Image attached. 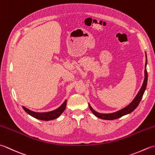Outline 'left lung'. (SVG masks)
I'll return each instance as SVG.
<instances>
[{
    "instance_id": "obj_1",
    "label": "left lung",
    "mask_w": 155,
    "mask_h": 155,
    "mask_svg": "<svg viewBox=\"0 0 155 155\" xmlns=\"http://www.w3.org/2000/svg\"><path fill=\"white\" fill-rule=\"evenodd\" d=\"M145 55H146V63H145V69H144V81L142 87H141L140 89L139 90V93H137L136 95V97H134V99L131 103L127 105L126 107H124L123 108H122L121 110H119L118 111L114 112V113H98V112L95 111L93 108L91 107L90 104H88V106H89V108L92 111L95 116L97 117L98 118H100L101 119H104V120H114V119H117V118H120L121 117L124 116V115H126L127 114H129L130 113L135 109V108L138 107V105L140 103V102L142 99L143 96L144 94V91H145L146 87H147V80H148V74H147V53L145 52Z\"/></svg>"
}]
</instances>
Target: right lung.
I'll return each instance as SVG.
<instances>
[{"label":"right lung","instance_id":"add662e5","mask_svg":"<svg viewBox=\"0 0 155 155\" xmlns=\"http://www.w3.org/2000/svg\"><path fill=\"white\" fill-rule=\"evenodd\" d=\"M67 100H65L64 101V103L58 108H57V109L49 112H45V113H37V112H34L28 109L27 108H26L24 106H22V108L26 113L35 118H37V119L42 120H51L60 117L61 114L64 111L66 106H67Z\"/></svg>","mask_w":155,"mask_h":155}]
</instances>
